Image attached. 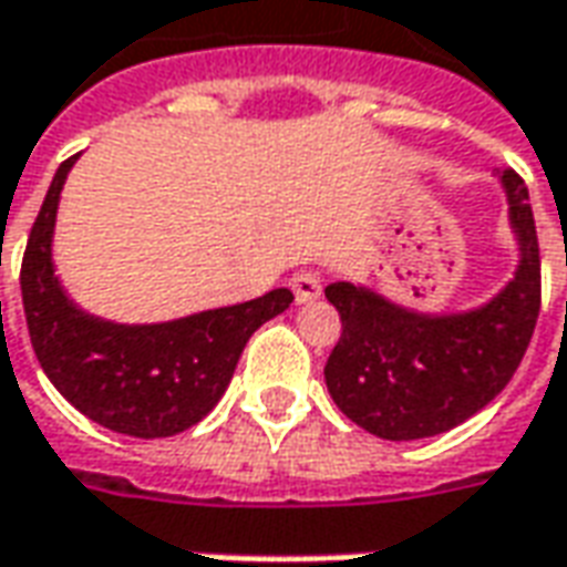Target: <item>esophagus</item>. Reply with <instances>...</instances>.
I'll list each match as a JSON object with an SVG mask.
<instances>
[{
  "mask_svg": "<svg viewBox=\"0 0 567 567\" xmlns=\"http://www.w3.org/2000/svg\"><path fill=\"white\" fill-rule=\"evenodd\" d=\"M290 287L292 296H296V302H315L323 290L321 275H318V271H299V275H292Z\"/></svg>",
  "mask_w": 567,
  "mask_h": 567,
  "instance_id": "34e87169",
  "label": "esophagus"
}]
</instances>
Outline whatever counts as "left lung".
Masks as SVG:
<instances>
[{
	"mask_svg": "<svg viewBox=\"0 0 567 567\" xmlns=\"http://www.w3.org/2000/svg\"><path fill=\"white\" fill-rule=\"evenodd\" d=\"M522 261L487 306L466 315H416L367 287L330 284L342 321L323 380L351 423L385 441L441 435L506 389L540 315V246L528 187L503 169Z\"/></svg>",
	"mask_w": 567,
	"mask_h": 567,
	"instance_id": "obj_1",
	"label": "left lung"
}]
</instances>
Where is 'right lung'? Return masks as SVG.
I'll list each match as a JSON object with an SVG mask.
<instances>
[{
  "label": "right lung",
  "instance_id": "add662e5",
  "mask_svg": "<svg viewBox=\"0 0 567 567\" xmlns=\"http://www.w3.org/2000/svg\"><path fill=\"white\" fill-rule=\"evenodd\" d=\"M73 159L54 172L23 249L30 342L54 389L89 420L120 435L169 439L216 408L249 336L287 311L292 292L280 287L240 306L142 327L85 315L61 290L52 265L54 216Z\"/></svg>",
  "mask_w": 567,
  "mask_h": 567
}]
</instances>
